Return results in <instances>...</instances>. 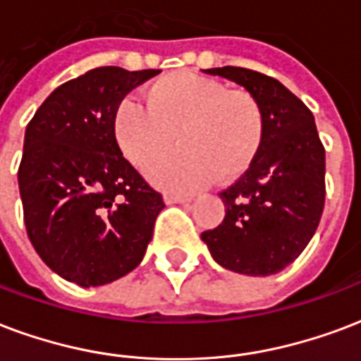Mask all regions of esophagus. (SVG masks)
<instances>
[{
  "label": "esophagus",
  "instance_id": "34e87169",
  "mask_svg": "<svg viewBox=\"0 0 361 361\" xmlns=\"http://www.w3.org/2000/svg\"><path fill=\"white\" fill-rule=\"evenodd\" d=\"M191 201H193V197L164 193V202H166V204H185V202H191Z\"/></svg>",
  "mask_w": 361,
  "mask_h": 361
}]
</instances>
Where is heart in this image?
<instances>
[{
    "label": "heart",
    "mask_w": 361,
    "mask_h": 361,
    "mask_svg": "<svg viewBox=\"0 0 361 361\" xmlns=\"http://www.w3.org/2000/svg\"><path fill=\"white\" fill-rule=\"evenodd\" d=\"M145 101H120L113 116L114 140L133 166L145 168L166 152L176 133L180 151L147 170L160 188L191 191L214 176L231 180L250 166L260 149L264 114L252 93L178 71L149 85Z\"/></svg>",
    "instance_id": "b5f03b06"
}]
</instances>
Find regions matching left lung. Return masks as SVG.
<instances>
[{
  "mask_svg": "<svg viewBox=\"0 0 361 361\" xmlns=\"http://www.w3.org/2000/svg\"><path fill=\"white\" fill-rule=\"evenodd\" d=\"M207 74L243 85L260 103L264 135L250 166L220 193L226 216L202 231L210 255L245 276H271L295 262L316 233L325 204V149L314 114L281 82L221 66Z\"/></svg>",
  "mask_w": 361,
  "mask_h": 361,
  "instance_id": "left-lung-1",
  "label": "left lung"
}]
</instances>
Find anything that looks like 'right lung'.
I'll use <instances>...</instances> for the list:
<instances>
[{"label": "right lung", "mask_w": 361, "mask_h": 361, "mask_svg": "<svg viewBox=\"0 0 361 361\" xmlns=\"http://www.w3.org/2000/svg\"><path fill=\"white\" fill-rule=\"evenodd\" d=\"M160 71L99 66L45 99L18 166L24 226L39 258L80 287L130 274L153 239L162 197L122 157L116 106Z\"/></svg>", "instance_id": "obj_1"}]
</instances>
